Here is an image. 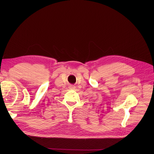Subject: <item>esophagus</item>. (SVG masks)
<instances>
[{
  "instance_id": "34e87169",
  "label": "esophagus",
  "mask_w": 154,
  "mask_h": 154,
  "mask_svg": "<svg viewBox=\"0 0 154 154\" xmlns=\"http://www.w3.org/2000/svg\"><path fill=\"white\" fill-rule=\"evenodd\" d=\"M69 88L70 90H75V86H74V85H70V86H69Z\"/></svg>"
}]
</instances>
